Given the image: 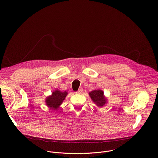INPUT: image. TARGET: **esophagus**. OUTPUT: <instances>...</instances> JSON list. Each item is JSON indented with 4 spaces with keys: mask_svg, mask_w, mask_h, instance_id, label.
Instances as JSON below:
<instances>
[{
    "mask_svg": "<svg viewBox=\"0 0 158 158\" xmlns=\"http://www.w3.org/2000/svg\"><path fill=\"white\" fill-rule=\"evenodd\" d=\"M82 92H83V89H82V88H81V89H79L78 90V91H77V92L76 93V94H81Z\"/></svg>",
    "mask_w": 158,
    "mask_h": 158,
    "instance_id": "34e87169",
    "label": "esophagus"
}]
</instances>
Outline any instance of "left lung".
Here are the masks:
<instances>
[{
    "instance_id": "8db88e82",
    "label": "left lung",
    "mask_w": 158,
    "mask_h": 158,
    "mask_svg": "<svg viewBox=\"0 0 158 158\" xmlns=\"http://www.w3.org/2000/svg\"><path fill=\"white\" fill-rule=\"evenodd\" d=\"M89 95L92 99L93 101L99 107H102L106 103L107 99L104 96V92L102 90H94V91L89 93Z\"/></svg>"
}]
</instances>
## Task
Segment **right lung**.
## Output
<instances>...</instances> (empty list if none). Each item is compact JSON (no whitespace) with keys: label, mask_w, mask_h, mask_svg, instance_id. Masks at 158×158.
<instances>
[{"label":"right lung","mask_w":158,"mask_h":158,"mask_svg":"<svg viewBox=\"0 0 158 158\" xmlns=\"http://www.w3.org/2000/svg\"><path fill=\"white\" fill-rule=\"evenodd\" d=\"M67 94L68 93L66 91L62 92L59 90H56L52 93L51 96L46 98V105L51 109H57L65 99Z\"/></svg>","instance_id":"1"}]
</instances>
